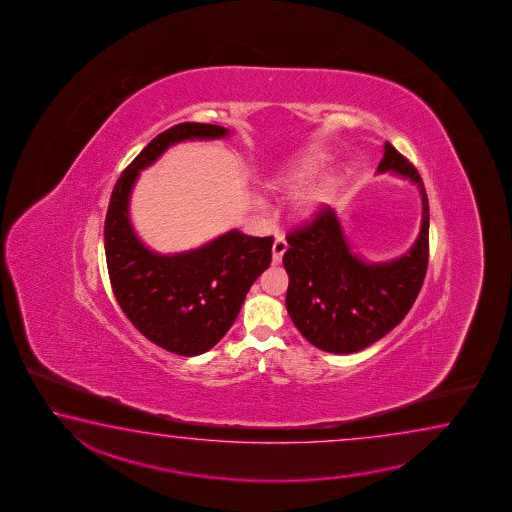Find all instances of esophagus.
Here are the masks:
<instances>
[{"label":"esophagus","instance_id":"obj_1","mask_svg":"<svg viewBox=\"0 0 512 512\" xmlns=\"http://www.w3.org/2000/svg\"><path fill=\"white\" fill-rule=\"evenodd\" d=\"M286 249H288V243H286L285 238H276V242L272 245V261L279 265L281 260H283V254H285Z\"/></svg>","mask_w":512,"mask_h":512}]
</instances>
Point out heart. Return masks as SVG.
Instances as JSON below:
<instances>
[{
    "instance_id": "1",
    "label": "heart",
    "mask_w": 512,
    "mask_h": 512,
    "mask_svg": "<svg viewBox=\"0 0 512 512\" xmlns=\"http://www.w3.org/2000/svg\"><path fill=\"white\" fill-rule=\"evenodd\" d=\"M326 163V156L321 152H308L303 157H299L294 165L281 170L279 174L270 177L267 181V188L272 191H294L301 188L303 184L313 179L315 175L321 172L322 166ZM335 182L331 179H322V181L310 184L304 188L297 199L294 200V215L297 220H313L321 213L322 209L330 204V200L335 195Z\"/></svg>"
}]
</instances>
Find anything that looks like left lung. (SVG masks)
Listing matches in <instances>:
<instances>
[{"label":"left lung","instance_id":"obj_1","mask_svg":"<svg viewBox=\"0 0 512 512\" xmlns=\"http://www.w3.org/2000/svg\"><path fill=\"white\" fill-rule=\"evenodd\" d=\"M383 172L405 177L421 193V231L407 254L385 263L358 258L330 206L286 234V310L301 335L328 353L349 355L385 337L405 319L425 281L430 227L425 184L390 143L378 165V174Z\"/></svg>","mask_w":512,"mask_h":512}]
</instances>
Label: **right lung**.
I'll return each mask as SVG.
<instances>
[{
    "label": "right lung",
    "instance_id": "obj_1",
    "mask_svg": "<svg viewBox=\"0 0 512 512\" xmlns=\"http://www.w3.org/2000/svg\"><path fill=\"white\" fill-rule=\"evenodd\" d=\"M227 134L218 125L190 122L161 132L123 170L105 217V258L116 301L141 335L175 355H202L226 335L252 283L269 269L274 238L233 229L193 251L157 254L130 224V191L139 172L166 148Z\"/></svg>",
    "mask_w": 512,
    "mask_h": 512
}]
</instances>
